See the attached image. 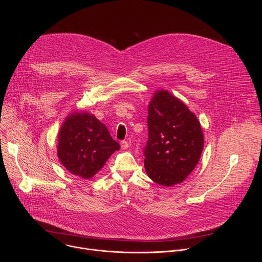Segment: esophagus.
I'll list each match as a JSON object with an SVG mask.
<instances>
[{"mask_svg": "<svg viewBox=\"0 0 262 262\" xmlns=\"http://www.w3.org/2000/svg\"><path fill=\"white\" fill-rule=\"evenodd\" d=\"M120 144H121V148L123 149V150H125V149H127V148H128V146H129V145H128V143H127L126 141H122Z\"/></svg>", "mask_w": 262, "mask_h": 262, "instance_id": "34e87169", "label": "esophagus"}]
</instances>
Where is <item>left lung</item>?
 Segmentation results:
<instances>
[{"label": "left lung", "mask_w": 262, "mask_h": 262, "mask_svg": "<svg viewBox=\"0 0 262 262\" xmlns=\"http://www.w3.org/2000/svg\"><path fill=\"white\" fill-rule=\"evenodd\" d=\"M148 140L144 167L155 182H182L197 166L204 138L196 115L167 90H159L148 105Z\"/></svg>", "instance_id": "left-lung-1"}]
</instances>
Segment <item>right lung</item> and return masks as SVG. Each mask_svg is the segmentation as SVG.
I'll list each match as a JSON object with an SVG mask.
<instances>
[{"label":"right lung","mask_w":262,"mask_h":262,"mask_svg":"<svg viewBox=\"0 0 262 262\" xmlns=\"http://www.w3.org/2000/svg\"><path fill=\"white\" fill-rule=\"evenodd\" d=\"M120 145L92 114L76 113L66 117L58 135V158L73 175L93 177Z\"/></svg>","instance_id":"1"}]
</instances>
